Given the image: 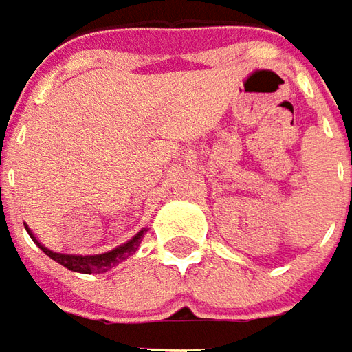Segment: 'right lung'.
<instances>
[{
    "mask_svg": "<svg viewBox=\"0 0 352 352\" xmlns=\"http://www.w3.org/2000/svg\"><path fill=\"white\" fill-rule=\"evenodd\" d=\"M28 232V236L32 238V242L36 244V246L54 261H58L60 265L63 267H67L69 271H77V273H87V275H91V273H106L108 270H112L116 267L120 261H124L126 258H129L131 254H135L138 252L139 244H141V238L145 236V232H147L148 228H141L135 236L131 238V240H127L124 242L122 246L114 248V250H110V252H104V254H94V256H77V254H60V252H54V250H50L46 248L42 242H38V238L34 236V232L25 226Z\"/></svg>",
    "mask_w": 352,
    "mask_h": 352,
    "instance_id": "right-lung-1",
    "label": "right lung"
}]
</instances>
